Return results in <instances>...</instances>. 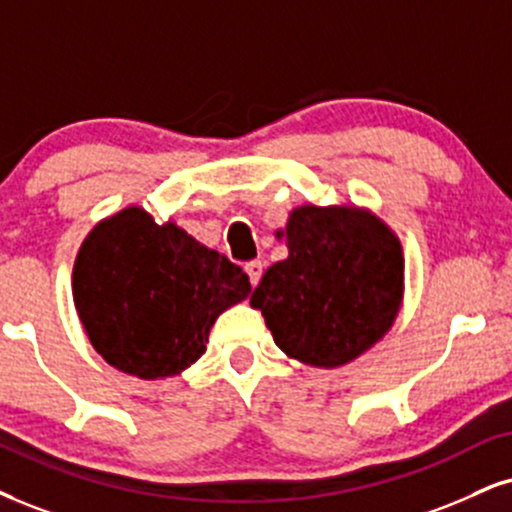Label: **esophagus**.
<instances>
[{"instance_id": "obj_1", "label": "esophagus", "mask_w": 512, "mask_h": 512, "mask_svg": "<svg viewBox=\"0 0 512 512\" xmlns=\"http://www.w3.org/2000/svg\"><path fill=\"white\" fill-rule=\"evenodd\" d=\"M244 270H246V275H249V282L251 285H258V280H261V275H263V263L261 261H249L244 266Z\"/></svg>"}]
</instances>
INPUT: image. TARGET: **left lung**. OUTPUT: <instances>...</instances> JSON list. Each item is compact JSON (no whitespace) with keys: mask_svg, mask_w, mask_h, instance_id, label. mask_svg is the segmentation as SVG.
<instances>
[{"mask_svg":"<svg viewBox=\"0 0 512 512\" xmlns=\"http://www.w3.org/2000/svg\"><path fill=\"white\" fill-rule=\"evenodd\" d=\"M289 256L266 270L251 306L296 361L339 368L377 344L403 299L401 242L356 206H299L287 220Z\"/></svg>","mask_w":512,"mask_h":512,"instance_id":"8db88e82","label":"left lung"}]
</instances>
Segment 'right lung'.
I'll list each match as a JSON object with an SVG mask.
<instances>
[{"mask_svg": "<svg viewBox=\"0 0 512 512\" xmlns=\"http://www.w3.org/2000/svg\"><path fill=\"white\" fill-rule=\"evenodd\" d=\"M249 292L242 268L140 206L94 225L73 266L75 311L94 351L142 380L189 368L218 315Z\"/></svg>", "mask_w": 512, "mask_h": 512, "instance_id": "right-lung-1", "label": "right lung"}]
</instances>
